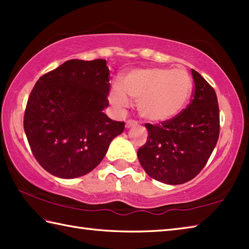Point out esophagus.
<instances>
[{
    "instance_id": "esophagus-1",
    "label": "esophagus",
    "mask_w": 249,
    "mask_h": 249,
    "mask_svg": "<svg viewBox=\"0 0 249 249\" xmlns=\"http://www.w3.org/2000/svg\"><path fill=\"white\" fill-rule=\"evenodd\" d=\"M136 124V121L134 120V119H129V120H126V123H125V126L126 128H131V126H133V125H135Z\"/></svg>"
}]
</instances>
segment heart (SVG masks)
<instances>
[{"mask_svg":"<svg viewBox=\"0 0 249 249\" xmlns=\"http://www.w3.org/2000/svg\"><path fill=\"white\" fill-rule=\"evenodd\" d=\"M192 78L184 67L175 69L147 68L133 70L115 84L109 91V101L125 107L129 99L138 102L140 115L153 123H162L178 115L188 102Z\"/></svg>","mask_w":249,"mask_h":249,"instance_id":"heart-1","label":"heart"}]
</instances>
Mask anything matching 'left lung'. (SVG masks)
<instances>
[{
	"instance_id": "obj_1",
	"label": "left lung",
	"mask_w": 249,
	"mask_h": 249,
	"mask_svg": "<svg viewBox=\"0 0 249 249\" xmlns=\"http://www.w3.org/2000/svg\"><path fill=\"white\" fill-rule=\"evenodd\" d=\"M190 103L161 124H145L148 138L140 147L141 165L151 178L169 185L191 180L207 163L219 138V107L214 88L195 70Z\"/></svg>"
}]
</instances>
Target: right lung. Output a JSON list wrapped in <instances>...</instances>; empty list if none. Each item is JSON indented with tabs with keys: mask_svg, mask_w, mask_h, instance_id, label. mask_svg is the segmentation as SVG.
Returning a JSON list of instances; mask_svg holds the SVG:
<instances>
[{
	"mask_svg": "<svg viewBox=\"0 0 249 249\" xmlns=\"http://www.w3.org/2000/svg\"><path fill=\"white\" fill-rule=\"evenodd\" d=\"M109 70L103 59L69 60L40 76L28 99L23 128L43 169L61 178L92 171L124 130L109 119Z\"/></svg>",
	"mask_w": 249,
	"mask_h": 249,
	"instance_id": "right-lung-1",
	"label": "right lung"
}]
</instances>
